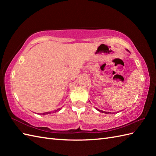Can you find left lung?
<instances>
[{
  "label": "left lung",
  "mask_w": 156,
  "mask_h": 156,
  "mask_svg": "<svg viewBox=\"0 0 156 156\" xmlns=\"http://www.w3.org/2000/svg\"><path fill=\"white\" fill-rule=\"evenodd\" d=\"M97 109V111H100V112H104V113H106V114H111V112H105V111H101V110H99V109H98V108H96Z\"/></svg>",
  "instance_id": "8db88e82"
}]
</instances>
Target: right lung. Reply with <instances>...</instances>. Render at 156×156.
I'll use <instances>...</instances> for the list:
<instances>
[{
  "label": "right lung",
  "instance_id": "add662e5",
  "mask_svg": "<svg viewBox=\"0 0 156 156\" xmlns=\"http://www.w3.org/2000/svg\"><path fill=\"white\" fill-rule=\"evenodd\" d=\"M61 108H58L57 110H55V111H54V112H57V111H60L61 110ZM50 113H51V112H44V113H42V115H48V114H50ZM41 115V114H40Z\"/></svg>",
  "mask_w": 156,
  "mask_h": 156
}]
</instances>
